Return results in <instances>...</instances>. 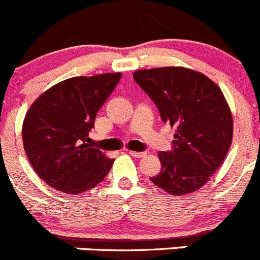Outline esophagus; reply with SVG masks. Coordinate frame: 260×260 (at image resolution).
Returning a JSON list of instances; mask_svg holds the SVG:
<instances>
[{
  "mask_svg": "<svg viewBox=\"0 0 260 260\" xmlns=\"http://www.w3.org/2000/svg\"><path fill=\"white\" fill-rule=\"evenodd\" d=\"M128 152H129V154L135 157H142L146 155V152H144V151H128Z\"/></svg>",
  "mask_w": 260,
  "mask_h": 260,
  "instance_id": "1",
  "label": "esophagus"
}]
</instances>
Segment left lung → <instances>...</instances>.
Segmentation results:
<instances>
[{
    "label": "left lung",
    "mask_w": 260,
    "mask_h": 260,
    "mask_svg": "<svg viewBox=\"0 0 260 260\" xmlns=\"http://www.w3.org/2000/svg\"><path fill=\"white\" fill-rule=\"evenodd\" d=\"M133 78L163 122L177 127L172 149L157 154L160 173L150 181L176 196L199 190L222 166L232 142L234 123L222 91L207 75L181 67L137 70Z\"/></svg>",
    "instance_id": "1"
}]
</instances>
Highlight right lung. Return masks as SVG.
Listing matches in <instances>:
<instances>
[{"label":"right lung","instance_id":"1","mask_svg":"<svg viewBox=\"0 0 260 260\" xmlns=\"http://www.w3.org/2000/svg\"><path fill=\"white\" fill-rule=\"evenodd\" d=\"M122 74L75 77L41 94L26 113L23 144L38 177L61 192L81 193L97 186L113 159L88 137L101 106Z\"/></svg>","mask_w":260,"mask_h":260}]
</instances>
